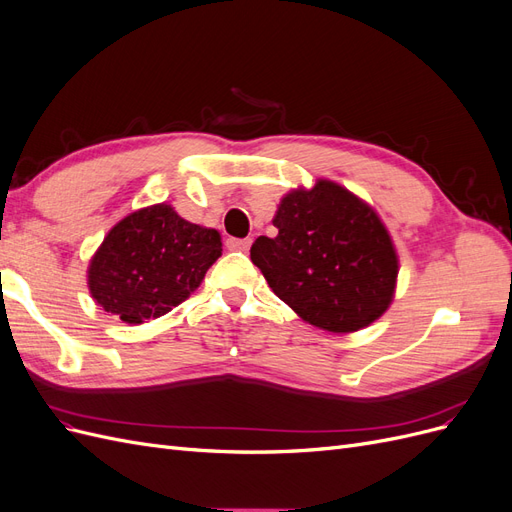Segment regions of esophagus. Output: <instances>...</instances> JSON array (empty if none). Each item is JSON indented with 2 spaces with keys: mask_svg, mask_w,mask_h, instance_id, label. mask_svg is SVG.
<instances>
[{
  "mask_svg": "<svg viewBox=\"0 0 512 512\" xmlns=\"http://www.w3.org/2000/svg\"><path fill=\"white\" fill-rule=\"evenodd\" d=\"M226 245H228V250H232V252H247V250H250V245H252V239H228Z\"/></svg>",
  "mask_w": 512,
  "mask_h": 512,
  "instance_id": "esophagus-1",
  "label": "esophagus"
}]
</instances>
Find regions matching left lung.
<instances>
[{
	"instance_id": "8db88e82",
	"label": "left lung",
	"mask_w": 512,
	"mask_h": 512,
	"mask_svg": "<svg viewBox=\"0 0 512 512\" xmlns=\"http://www.w3.org/2000/svg\"><path fill=\"white\" fill-rule=\"evenodd\" d=\"M277 235L258 237L250 256L294 314L331 333L376 322L393 303L395 243L363 198L329 179L297 188L277 205Z\"/></svg>"
}]
</instances>
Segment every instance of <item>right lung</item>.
<instances>
[{
    "label": "right lung",
    "mask_w": 512,
    "mask_h": 512,
    "mask_svg": "<svg viewBox=\"0 0 512 512\" xmlns=\"http://www.w3.org/2000/svg\"><path fill=\"white\" fill-rule=\"evenodd\" d=\"M220 256L218 230L158 203L132 211L108 230L89 260L87 286L104 312L143 324L188 299Z\"/></svg>",
    "instance_id": "1"
}]
</instances>
